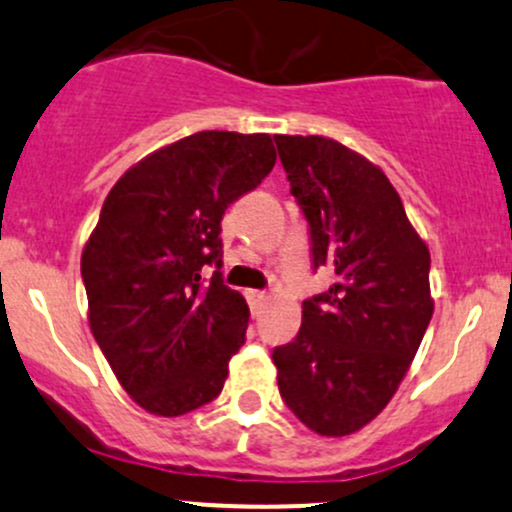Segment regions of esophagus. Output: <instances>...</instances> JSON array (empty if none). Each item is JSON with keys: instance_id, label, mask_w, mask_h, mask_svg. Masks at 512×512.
<instances>
[{"instance_id": "obj_1", "label": "esophagus", "mask_w": 512, "mask_h": 512, "mask_svg": "<svg viewBox=\"0 0 512 512\" xmlns=\"http://www.w3.org/2000/svg\"><path fill=\"white\" fill-rule=\"evenodd\" d=\"M245 298H248L252 313H257V310H260L262 305L269 301V296H267V293H264V291H245Z\"/></svg>"}]
</instances>
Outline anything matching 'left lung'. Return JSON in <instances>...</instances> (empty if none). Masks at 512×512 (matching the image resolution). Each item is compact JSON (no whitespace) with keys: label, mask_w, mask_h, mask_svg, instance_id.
Masks as SVG:
<instances>
[{"label":"left lung","mask_w":512,"mask_h":512,"mask_svg":"<svg viewBox=\"0 0 512 512\" xmlns=\"http://www.w3.org/2000/svg\"><path fill=\"white\" fill-rule=\"evenodd\" d=\"M313 238L337 284L303 301L296 339L274 349L281 399L317 436L361 431L387 407L433 315L426 240L366 156L330 137L276 134Z\"/></svg>","instance_id":"1"}]
</instances>
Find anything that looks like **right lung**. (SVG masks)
Wrapping results in <instances>:
<instances>
[{
    "instance_id": "1",
    "label": "right lung",
    "mask_w": 512,
    "mask_h": 512,
    "mask_svg": "<svg viewBox=\"0 0 512 512\" xmlns=\"http://www.w3.org/2000/svg\"><path fill=\"white\" fill-rule=\"evenodd\" d=\"M269 134L207 132L125 170L81 252L88 325L117 383L144 411L182 416L221 392L250 308L214 272L221 219L274 168Z\"/></svg>"
}]
</instances>
